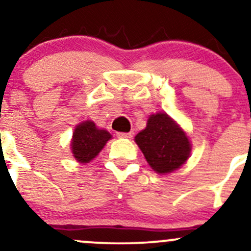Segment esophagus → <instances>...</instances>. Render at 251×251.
<instances>
[{
  "instance_id": "esophagus-1",
  "label": "esophagus",
  "mask_w": 251,
  "mask_h": 251,
  "mask_svg": "<svg viewBox=\"0 0 251 251\" xmlns=\"http://www.w3.org/2000/svg\"><path fill=\"white\" fill-rule=\"evenodd\" d=\"M133 132H118L117 133V135L119 138H132L133 137Z\"/></svg>"
}]
</instances>
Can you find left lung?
Returning a JSON list of instances; mask_svg holds the SVG:
<instances>
[{
    "mask_svg": "<svg viewBox=\"0 0 251 251\" xmlns=\"http://www.w3.org/2000/svg\"><path fill=\"white\" fill-rule=\"evenodd\" d=\"M134 139L150 166L158 174L177 170L188 160L191 151L188 137L166 113L152 114L146 128Z\"/></svg>",
    "mask_w": 251,
    "mask_h": 251,
    "instance_id": "obj_1",
    "label": "left lung"
}]
</instances>
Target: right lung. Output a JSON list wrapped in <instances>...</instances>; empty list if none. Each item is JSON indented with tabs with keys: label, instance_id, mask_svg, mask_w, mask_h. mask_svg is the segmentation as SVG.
Wrapping results in <instances>:
<instances>
[{
	"label": "right lung",
	"instance_id": "obj_1",
	"mask_svg": "<svg viewBox=\"0 0 251 251\" xmlns=\"http://www.w3.org/2000/svg\"><path fill=\"white\" fill-rule=\"evenodd\" d=\"M111 139L106 129H98L93 122H85L76 126L72 140V152L77 162L88 163L101 151Z\"/></svg>",
	"mask_w": 251,
	"mask_h": 251
}]
</instances>
